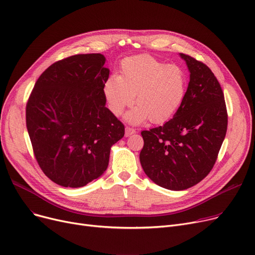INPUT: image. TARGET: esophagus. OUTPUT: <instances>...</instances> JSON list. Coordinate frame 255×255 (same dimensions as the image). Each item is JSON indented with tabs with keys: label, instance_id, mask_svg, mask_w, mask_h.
<instances>
[{
	"label": "esophagus",
	"instance_id": "34e87169",
	"mask_svg": "<svg viewBox=\"0 0 255 255\" xmlns=\"http://www.w3.org/2000/svg\"><path fill=\"white\" fill-rule=\"evenodd\" d=\"M135 132H136L135 129H133V128H131V127H126V129H125V135H126V136H130V135H132V134H134Z\"/></svg>",
	"mask_w": 255,
	"mask_h": 255
}]
</instances>
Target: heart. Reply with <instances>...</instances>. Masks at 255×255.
<instances>
[{
    "instance_id": "obj_1",
    "label": "heart",
    "mask_w": 255,
    "mask_h": 255,
    "mask_svg": "<svg viewBox=\"0 0 255 255\" xmlns=\"http://www.w3.org/2000/svg\"><path fill=\"white\" fill-rule=\"evenodd\" d=\"M120 70L121 75H111L103 85L106 106L114 116L132 105L135 94L138 105L126 115L132 124L149 119L153 124H162L180 109L187 88V76L180 66L137 55L124 59Z\"/></svg>"
}]
</instances>
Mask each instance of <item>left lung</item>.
I'll list each match as a JSON object with an SVG mask.
<instances>
[{
  "label": "left lung",
  "mask_w": 255,
  "mask_h": 255,
  "mask_svg": "<svg viewBox=\"0 0 255 255\" xmlns=\"http://www.w3.org/2000/svg\"><path fill=\"white\" fill-rule=\"evenodd\" d=\"M190 82L180 109L163 126L141 131L139 154L145 175L169 190H185L204 180L215 164L227 130L224 95L209 67L180 53Z\"/></svg>",
  "instance_id": "1"
}]
</instances>
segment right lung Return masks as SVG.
<instances>
[{
	"mask_svg": "<svg viewBox=\"0 0 255 255\" xmlns=\"http://www.w3.org/2000/svg\"><path fill=\"white\" fill-rule=\"evenodd\" d=\"M101 53L75 55L39 76L25 107L26 129L37 162L52 182L78 188L109 166L123 123L105 106L110 69Z\"/></svg>",
	"mask_w": 255,
	"mask_h": 255,
	"instance_id": "1",
	"label": "right lung"
}]
</instances>
